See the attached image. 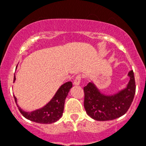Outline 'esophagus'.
Listing matches in <instances>:
<instances>
[{
    "instance_id": "1",
    "label": "esophagus",
    "mask_w": 146,
    "mask_h": 146,
    "mask_svg": "<svg viewBox=\"0 0 146 146\" xmlns=\"http://www.w3.org/2000/svg\"><path fill=\"white\" fill-rule=\"evenodd\" d=\"M80 81H81V76L77 75V77L74 78V86H79V85L80 84Z\"/></svg>"
}]
</instances>
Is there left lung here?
Here are the masks:
<instances>
[{"label": "left lung", "instance_id": "left-lung-1", "mask_svg": "<svg viewBox=\"0 0 146 146\" xmlns=\"http://www.w3.org/2000/svg\"><path fill=\"white\" fill-rule=\"evenodd\" d=\"M128 77L129 81L126 88L110 95L102 93L93 82L84 87V108L89 116L96 121H111L127 112L136 89L133 71L129 72Z\"/></svg>", "mask_w": 146, "mask_h": 146}]
</instances>
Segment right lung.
Wrapping results in <instances>:
<instances>
[{"mask_svg":"<svg viewBox=\"0 0 146 146\" xmlns=\"http://www.w3.org/2000/svg\"><path fill=\"white\" fill-rule=\"evenodd\" d=\"M16 80V77H14V82ZM72 88V82H65L58 88L52 99L45 104L42 108L33 110L31 112H26L18 106L17 100L14 96L15 102L18 107V109L27 119L38 123H52L58 121L63 115L64 109V103L69 90Z\"/></svg>","mask_w":146,"mask_h":146,"instance_id":"add662e5","label":"right lung"}]
</instances>
